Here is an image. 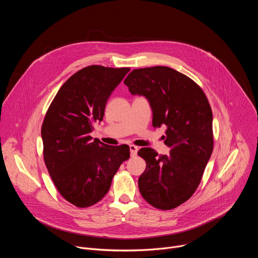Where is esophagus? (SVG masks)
Listing matches in <instances>:
<instances>
[{
	"label": "esophagus",
	"mask_w": 258,
	"mask_h": 258,
	"mask_svg": "<svg viewBox=\"0 0 258 258\" xmlns=\"http://www.w3.org/2000/svg\"><path fill=\"white\" fill-rule=\"evenodd\" d=\"M130 150H131V156H132V157L137 156V154H138V150H139L137 146L131 145V146H130Z\"/></svg>",
	"instance_id": "esophagus-1"
}]
</instances>
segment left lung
Instances as JSON below:
<instances>
[{"mask_svg": "<svg viewBox=\"0 0 258 258\" xmlns=\"http://www.w3.org/2000/svg\"><path fill=\"white\" fill-rule=\"evenodd\" d=\"M134 96H143L152 109V124L166 125L168 155L142 148L146 161L139 177L143 198L168 210L186 202L196 191L213 149L212 111L201 88L182 73L155 66L134 69L124 81Z\"/></svg>", "mask_w": 258, "mask_h": 258, "instance_id": "left-lung-1", "label": "left lung"}]
</instances>
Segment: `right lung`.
<instances>
[{
	"label": "right lung",
	"mask_w": 258,
	"mask_h": 258,
	"mask_svg": "<svg viewBox=\"0 0 258 258\" xmlns=\"http://www.w3.org/2000/svg\"><path fill=\"white\" fill-rule=\"evenodd\" d=\"M131 68L85 67L69 78L51 103L42 125L44 159L59 193L89 207L109 191L127 145L109 146L91 137L103 120L106 103Z\"/></svg>",
	"instance_id": "right-lung-1"
}]
</instances>
